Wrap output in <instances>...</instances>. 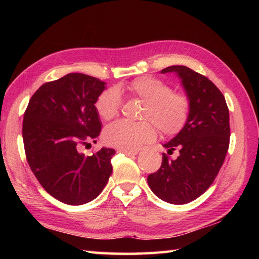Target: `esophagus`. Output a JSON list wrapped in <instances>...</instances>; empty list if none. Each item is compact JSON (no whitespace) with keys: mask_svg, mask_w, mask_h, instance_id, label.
<instances>
[{"mask_svg":"<svg viewBox=\"0 0 259 259\" xmlns=\"http://www.w3.org/2000/svg\"><path fill=\"white\" fill-rule=\"evenodd\" d=\"M118 152H122V153H124L125 156H135V155H137V151H131V150H123V149H119L118 150Z\"/></svg>","mask_w":259,"mask_h":259,"instance_id":"1","label":"esophagus"}]
</instances>
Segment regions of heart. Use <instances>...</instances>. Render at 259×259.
<instances>
[{"mask_svg":"<svg viewBox=\"0 0 259 259\" xmlns=\"http://www.w3.org/2000/svg\"><path fill=\"white\" fill-rule=\"evenodd\" d=\"M128 96L146 103L139 123L118 121L108 125L102 138L108 146L123 150H137L156 139L158 129L163 135H177L184 129L190 114V101L187 96L171 92L166 82L153 76H140L125 85ZM121 89L103 91L96 101L98 114L104 121L117 117L121 107Z\"/></svg>","mask_w":259,"mask_h":259,"instance_id":"obj_1","label":"heart"}]
</instances>
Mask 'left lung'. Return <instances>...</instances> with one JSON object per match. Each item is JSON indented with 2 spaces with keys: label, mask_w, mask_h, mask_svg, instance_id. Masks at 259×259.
Instances as JSON below:
<instances>
[{
  "label": "left lung",
  "mask_w": 259,
  "mask_h": 259,
  "mask_svg": "<svg viewBox=\"0 0 259 259\" xmlns=\"http://www.w3.org/2000/svg\"><path fill=\"white\" fill-rule=\"evenodd\" d=\"M177 73L190 101V114L180 133L163 147L179 150L177 159L162 153L161 167L148 176V185L161 200L183 205L201 196L221 170L228 151L229 110L223 93L205 75L185 65L161 73Z\"/></svg>",
  "instance_id": "obj_1"
}]
</instances>
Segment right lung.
<instances>
[{"instance_id":"obj_1","label":"right lung","mask_w":259,"mask_h":259,"mask_svg":"<svg viewBox=\"0 0 259 259\" xmlns=\"http://www.w3.org/2000/svg\"><path fill=\"white\" fill-rule=\"evenodd\" d=\"M106 82L69 73L42 84L24 113L26 160L38 183L61 202L78 206L99 196L112 172L113 149L84 156L81 147L96 142L101 121L96 101Z\"/></svg>"}]
</instances>
